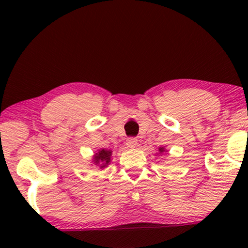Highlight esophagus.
<instances>
[{"instance_id":"34e87169","label":"esophagus","mask_w":248,"mask_h":248,"mask_svg":"<svg viewBox=\"0 0 248 248\" xmlns=\"http://www.w3.org/2000/svg\"><path fill=\"white\" fill-rule=\"evenodd\" d=\"M125 144H127L129 148H136V145L138 144L137 138H128L127 141H125Z\"/></svg>"}]
</instances>
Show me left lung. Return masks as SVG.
Masks as SVG:
<instances>
[{
	"mask_svg": "<svg viewBox=\"0 0 248 248\" xmlns=\"http://www.w3.org/2000/svg\"><path fill=\"white\" fill-rule=\"evenodd\" d=\"M158 151H159V152L162 153V152H164V149H163V148H159V149H158Z\"/></svg>",
	"mask_w": 248,
	"mask_h": 248,
	"instance_id": "left-lung-1",
	"label": "left lung"
}]
</instances>
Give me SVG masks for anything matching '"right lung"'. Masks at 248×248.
Returning <instances> with one entry per match:
<instances>
[{
	"instance_id": "right-lung-1",
	"label": "right lung",
	"mask_w": 248,
	"mask_h": 248,
	"mask_svg": "<svg viewBox=\"0 0 248 248\" xmlns=\"http://www.w3.org/2000/svg\"><path fill=\"white\" fill-rule=\"evenodd\" d=\"M110 156H111V151L110 150H99L98 153L95 154L94 157V163L96 164H100V169H104L105 166L108 165V163L110 162Z\"/></svg>"
}]
</instances>
